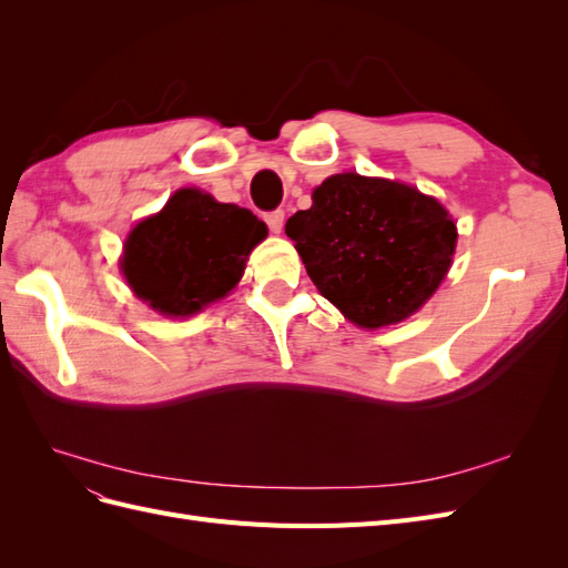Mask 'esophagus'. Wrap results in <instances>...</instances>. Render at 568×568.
Instances as JSON below:
<instances>
[{
	"mask_svg": "<svg viewBox=\"0 0 568 568\" xmlns=\"http://www.w3.org/2000/svg\"><path fill=\"white\" fill-rule=\"evenodd\" d=\"M265 222L272 234H280L282 227H284V211H272V213H265Z\"/></svg>",
	"mask_w": 568,
	"mask_h": 568,
	"instance_id": "34e87169",
	"label": "esophagus"
}]
</instances>
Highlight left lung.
Returning <instances> with one entry per match:
<instances>
[{"label":"left lung","mask_w":568,"mask_h":568,"mask_svg":"<svg viewBox=\"0 0 568 568\" xmlns=\"http://www.w3.org/2000/svg\"><path fill=\"white\" fill-rule=\"evenodd\" d=\"M286 236L343 317L365 329L407 320L434 296L457 244L450 213L419 189L382 178H326Z\"/></svg>","instance_id":"8db88e82"}]
</instances>
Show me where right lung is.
<instances>
[{
  "label": "right lung",
  "mask_w": 568,
  "mask_h": 568,
  "mask_svg": "<svg viewBox=\"0 0 568 568\" xmlns=\"http://www.w3.org/2000/svg\"><path fill=\"white\" fill-rule=\"evenodd\" d=\"M265 236V222L251 211L180 189L130 232L120 270L153 311L189 317L230 294Z\"/></svg>",
  "instance_id": "1"
}]
</instances>
